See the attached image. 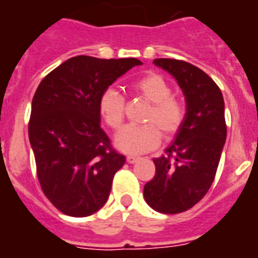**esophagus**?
<instances>
[{
	"label": "esophagus",
	"mask_w": 258,
	"mask_h": 258,
	"mask_svg": "<svg viewBox=\"0 0 258 258\" xmlns=\"http://www.w3.org/2000/svg\"><path fill=\"white\" fill-rule=\"evenodd\" d=\"M140 157L139 156H132V155H129V156H126V161L129 163V164H135L136 161L139 160Z\"/></svg>",
	"instance_id": "34e87169"
}]
</instances>
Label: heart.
<instances>
[{"mask_svg": "<svg viewBox=\"0 0 258 258\" xmlns=\"http://www.w3.org/2000/svg\"><path fill=\"white\" fill-rule=\"evenodd\" d=\"M133 93L149 102L143 125L123 127L115 137V147L131 155L144 153L157 147L161 133L165 139L177 135L187 119V105L172 95L173 90L164 78L148 74L132 83ZM98 111L101 118L113 131L122 126L125 118V99L115 89H106L99 97Z\"/></svg>", "mask_w": 258, "mask_h": 258, "instance_id": "1", "label": "heart"}]
</instances>
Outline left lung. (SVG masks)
<instances>
[{
  "label": "left lung",
  "mask_w": 258,
  "mask_h": 258,
  "mask_svg": "<svg viewBox=\"0 0 258 258\" xmlns=\"http://www.w3.org/2000/svg\"><path fill=\"white\" fill-rule=\"evenodd\" d=\"M153 63L172 74L183 90L187 119L164 155L153 159L156 173L144 185V198L153 210L179 214L197 205L214 181L226 140L225 102L217 83L191 63Z\"/></svg>",
  "instance_id": "obj_1"
}]
</instances>
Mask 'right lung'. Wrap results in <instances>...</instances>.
<instances>
[{
	"label": "right lung",
	"instance_id": "1",
	"mask_svg": "<svg viewBox=\"0 0 258 258\" xmlns=\"http://www.w3.org/2000/svg\"><path fill=\"white\" fill-rule=\"evenodd\" d=\"M135 57H71L40 82L32 99L28 135L40 187L57 210L87 217L105 205L115 172L125 163L101 127V94Z\"/></svg>",
	"mask_w": 258,
	"mask_h": 258
}]
</instances>
